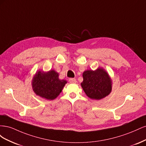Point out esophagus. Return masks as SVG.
<instances>
[{
  "label": "esophagus",
  "mask_w": 146,
  "mask_h": 146,
  "mask_svg": "<svg viewBox=\"0 0 146 146\" xmlns=\"http://www.w3.org/2000/svg\"><path fill=\"white\" fill-rule=\"evenodd\" d=\"M69 83H75L77 82V80H76V78H69Z\"/></svg>",
  "instance_id": "1"
}]
</instances>
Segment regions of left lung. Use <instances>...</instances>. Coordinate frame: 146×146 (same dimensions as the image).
I'll return each instance as SVG.
<instances>
[{
	"mask_svg": "<svg viewBox=\"0 0 146 146\" xmlns=\"http://www.w3.org/2000/svg\"><path fill=\"white\" fill-rule=\"evenodd\" d=\"M83 78L81 86L86 96L91 99H102L111 92L112 80L103 68L85 70L83 73Z\"/></svg>",
	"mask_w": 146,
	"mask_h": 146,
	"instance_id": "left-lung-1",
	"label": "left lung"
}]
</instances>
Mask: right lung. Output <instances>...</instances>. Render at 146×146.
<instances>
[{
    "instance_id": "obj_1",
    "label": "right lung",
    "mask_w": 146,
    "mask_h": 146,
    "mask_svg": "<svg viewBox=\"0 0 146 146\" xmlns=\"http://www.w3.org/2000/svg\"><path fill=\"white\" fill-rule=\"evenodd\" d=\"M59 74L54 70L47 72L38 70L32 82V88L36 95L47 100H54L62 91L67 81L60 80Z\"/></svg>"
}]
</instances>
